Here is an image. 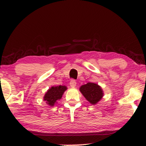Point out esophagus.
<instances>
[{
  "instance_id": "1",
  "label": "esophagus",
  "mask_w": 146,
  "mask_h": 146,
  "mask_svg": "<svg viewBox=\"0 0 146 146\" xmlns=\"http://www.w3.org/2000/svg\"><path fill=\"white\" fill-rule=\"evenodd\" d=\"M70 85L72 88H75L76 86V82L74 80H72L70 81Z\"/></svg>"
}]
</instances>
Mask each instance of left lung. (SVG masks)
<instances>
[{"mask_svg":"<svg viewBox=\"0 0 146 146\" xmlns=\"http://www.w3.org/2000/svg\"><path fill=\"white\" fill-rule=\"evenodd\" d=\"M80 92L91 104L96 105L102 99L104 92L100 86L95 83L88 82L81 86Z\"/></svg>","mask_w":146,"mask_h":146,"instance_id":"obj_1","label":"left lung"}]
</instances>
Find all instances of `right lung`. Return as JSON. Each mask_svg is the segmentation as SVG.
<instances>
[{
    "instance_id": "right-lung-1",
    "label": "right lung",
    "mask_w": 146,
    "mask_h": 146,
    "mask_svg": "<svg viewBox=\"0 0 146 146\" xmlns=\"http://www.w3.org/2000/svg\"><path fill=\"white\" fill-rule=\"evenodd\" d=\"M66 90L67 87L66 86L60 85L58 86H52L46 92L43 98L44 100L50 106H54L58 103L57 101L62 98V95Z\"/></svg>"
}]
</instances>
